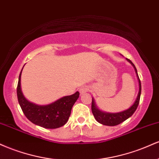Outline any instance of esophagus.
I'll return each mask as SVG.
<instances>
[{
    "label": "esophagus",
    "instance_id": "obj_1",
    "mask_svg": "<svg viewBox=\"0 0 159 159\" xmlns=\"http://www.w3.org/2000/svg\"><path fill=\"white\" fill-rule=\"evenodd\" d=\"M89 90H90V88H89L88 87H87V86H84V87H81V88L79 89L80 94L84 95V93H87V92H88Z\"/></svg>",
    "mask_w": 159,
    "mask_h": 159
}]
</instances>
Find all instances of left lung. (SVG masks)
Instances as JSON below:
<instances>
[{
  "instance_id": "obj_1",
  "label": "left lung",
  "mask_w": 159,
  "mask_h": 159,
  "mask_svg": "<svg viewBox=\"0 0 159 159\" xmlns=\"http://www.w3.org/2000/svg\"><path fill=\"white\" fill-rule=\"evenodd\" d=\"M128 62L131 63L132 65V66L134 67V71H135V73L137 75V78L138 80V84H139V91H138V96L134 101V102L133 103V105L130 107L126 109V110L120 111V112L117 113H108L105 112V111H102L100 110L99 108L97 107L96 102H95V99L93 98H92V112L93 114L95 119L99 123L105 125H108V126H114V125H119L121 123L126 120L128 118H129L130 116H132V114H134V111H136L137 107L138 106V104H139L140 101V93H141V84H140V78L138 77V72H137V69L135 66L133 64V63L130 60L126 59Z\"/></svg>"
}]
</instances>
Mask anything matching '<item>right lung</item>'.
<instances>
[{
  "label": "right lung",
  "mask_w": 159,
  "mask_h": 159,
  "mask_svg": "<svg viewBox=\"0 0 159 159\" xmlns=\"http://www.w3.org/2000/svg\"><path fill=\"white\" fill-rule=\"evenodd\" d=\"M22 69L19 77L17 96L20 107L25 116L31 123L45 129H57L64 125L68 121L72 106L79 97V92L77 91L70 96H63L48 105H36L28 101L21 90Z\"/></svg>",
  "instance_id": "add662e5"
}]
</instances>
